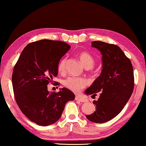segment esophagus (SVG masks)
Here are the masks:
<instances>
[{"instance_id": "obj_1", "label": "esophagus", "mask_w": 146, "mask_h": 146, "mask_svg": "<svg viewBox=\"0 0 146 146\" xmlns=\"http://www.w3.org/2000/svg\"><path fill=\"white\" fill-rule=\"evenodd\" d=\"M75 100H76L80 101V102H87V100H86L85 98H82V97L79 96H76Z\"/></svg>"}]
</instances>
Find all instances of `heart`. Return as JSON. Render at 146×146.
Instances as JSON below:
<instances>
[{"label": "heart", "mask_w": 146, "mask_h": 146, "mask_svg": "<svg viewBox=\"0 0 146 146\" xmlns=\"http://www.w3.org/2000/svg\"><path fill=\"white\" fill-rule=\"evenodd\" d=\"M78 57L82 64L86 69H91L94 66L95 60L93 56L86 52H81L78 54ZM66 59L64 58L60 61L58 66V70L60 73H64L66 70ZM63 84L72 92L77 93L80 92L86 86L87 81L85 79L81 77H68L65 79Z\"/></svg>", "instance_id": "1"}]
</instances>
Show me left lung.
I'll list each match as a JSON object with an SVG mask.
<instances>
[{"label": "left lung", "mask_w": 146, "mask_h": 146, "mask_svg": "<svg viewBox=\"0 0 146 146\" xmlns=\"http://www.w3.org/2000/svg\"><path fill=\"white\" fill-rule=\"evenodd\" d=\"M92 46L100 51L103 66L100 75L85 90L87 95L100 94L98 100L93 102L96 111L86 117L93 123H103L116 117L131 96L134 85L133 67L118 46L93 41Z\"/></svg>", "instance_id": "left-lung-1"}]
</instances>
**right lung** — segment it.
I'll return each mask as SVG.
<instances>
[{"mask_svg":"<svg viewBox=\"0 0 146 146\" xmlns=\"http://www.w3.org/2000/svg\"><path fill=\"white\" fill-rule=\"evenodd\" d=\"M70 48L62 41H35L26 46L15 65L12 81L16 103L21 112L38 125L56 123L67 102L75 99V94L66 88L50 92L47 87L58 75L60 59Z\"/></svg>","mask_w":146,"mask_h":146,"instance_id":"add662e5","label":"right lung"}]
</instances>
